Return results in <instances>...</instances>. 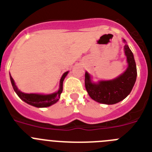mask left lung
<instances>
[{"instance_id": "left-lung-1", "label": "left lung", "mask_w": 152, "mask_h": 152, "mask_svg": "<svg viewBox=\"0 0 152 152\" xmlns=\"http://www.w3.org/2000/svg\"><path fill=\"white\" fill-rule=\"evenodd\" d=\"M124 49L129 66L126 72L117 78L94 84L91 81L89 74L85 73L86 90L95 101L108 105L115 104L124 100L131 92L136 80V64L133 54L127 44L125 45Z\"/></svg>"}]
</instances>
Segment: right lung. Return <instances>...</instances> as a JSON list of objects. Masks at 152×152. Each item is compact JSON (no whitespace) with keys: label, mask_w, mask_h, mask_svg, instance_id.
<instances>
[{"label":"right lung","mask_w":152,"mask_h":152,"mask_svg":"<svg viewBox=\"0 0 152 152\" xmlns=\"http://www.w3.org/2000/svg\"><path fill=\"white\" fill-rule=\"evenodd\" d=\"M68 73V72H67L62 75L61 80H60V88L58 91L49 95H41L36 94H25V93H23L19 91L11 76H10V81H11L13 90L17 93V94L18 95V96L20 98L21 100H23L24 102H26V103H28L29 105L33 106V107H47L52 105V104H54V103H56L58 100H59L60 95H61L63 90V80H64V77H66Z\"/></svg>","instance_id":"obj_1"}]
</instances>
